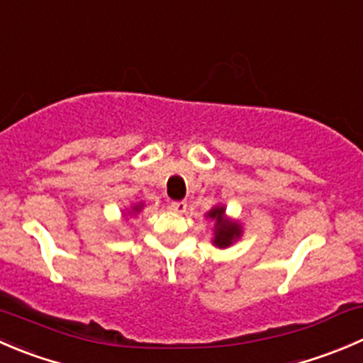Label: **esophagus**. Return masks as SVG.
Here are the masks:
<instances>
[{"mask_svg": "<svg viewBox=\"0 0 363 363\" xmlns=\"http://www.w3.org/2000/svg\"><path fill=\"white\" fill-rule=\"evenodd\" d=\"M170 207H172V211H175V213H186V209H188V203H186L184 200H179V202H172Z\"/></svg>", "mask_w": 363, "mask_h": 363, "instance_id": "34e87169", "label": "esophagus"}]
</instances>
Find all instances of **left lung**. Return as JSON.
Segmentation results:
<instances>
[{
	"label": "left lung",
	"mask_w": 363,
	"mask_h": 363,
	"mask_svg": "<svg viewBox=\"0 0 363 363\" xmlns=\"http://www.w3.org/2000/svg\"><path fill=\"white\" fill-rule=\"evenodd\" d=\"M211 220H214V239L213 245L218 248H227L232 242L241 238V225L238 221H230L225 218V207L216 206L207 213Z\"/></svg>",
	"instance_id": "left-lung-1"
}]
</instances>
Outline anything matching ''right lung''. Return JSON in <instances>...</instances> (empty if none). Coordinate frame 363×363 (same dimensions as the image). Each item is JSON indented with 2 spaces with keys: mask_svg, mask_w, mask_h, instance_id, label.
<instances>
[{
  "mask_svg": "<svg viewBox=\"0 0 363 363\" xmlns=\"http://www.w3.org/2000/svg\"><path fill=\"white\" fill-rule=\"evenodd\" d=\"M142 207H143L142 203H138V206H133V213H138V211L142 209Z\"/></svg>",
  "mask_w": 363,
  "mask_h": 363,
  "instance_id": "add662e5",
  "label": "right lung"
}]
</instances>
